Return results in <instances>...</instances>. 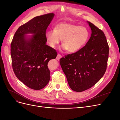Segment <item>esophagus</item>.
Masks as SVG:
<instances>
[{"label":"esophagus","mask_w":120,"mask_h":120,"mask_svg":"<svg viewBox=\"0 0 120 120\" xmlns=\"http://www.w3.org/2000/svg\"><path fill=\"white\" fill-rule=\"evenodd\" d=\"M61 56L60 55V54H57V56H56V60H60L61 58Z\"/></svg>","instance_id":"1"}]
</instances>
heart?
Returning a JSON list of instances; mask_svg holds the SVG:
<instances>
[{
  "instance_id": "1",
  "label": "heart",
  "mask_w": 120,
  "mask_h": 120,
  "mask_svg": "<svg viewBox=\"0 0 120 120\" xmlns=\"http://www.w3.org/2000/svg\"><path fill=\"white\" fill-rule=\"evenodd\" d=\"M90 33L86 27L71 23L57 24L54 30H49L45 33L46 41L50 47L55 48L62 40L61 49L70 52L81 50L88 41Z\"/></svg>"
}]
</instances>
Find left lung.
I'll return each mask as SVG.
<instances>
[{"instance_id": "obj_1", "label": "left lung", "mask_w": 120, "mask_h": 120, "mask_svg": "<svg viewBox=\"0 0 120 120\" xmlns=\"http://www.w3.org/2000/svg\"><path fill=\"white\" fill-rule=\"evenodd\" d=\"M92 30L86 45L60 60V64L71 89L81 92L91 88L106 71L109 48L104 32L87 21Z\"/></svg>"}]
</instances>
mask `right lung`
<instances>
[{
  "instance_id": "add662e5",
  "label": "right lung",
  "mask_w": 120,
  "mask_h": 120,
  "mask_svg": "<svg viewBox=\"0 0 120 120\" xmlns=\"http://www.w3.org/2000/svg\"><path fill=\"white\" fill-rule=\"evenodd\" d=\"M54 16V13H49L33 18L18 28L11 43L14 74L32 89L45 88L50 78L48 64L56 59L57 52L45 44V32Z\"/></svg>"
}]
</instances>
